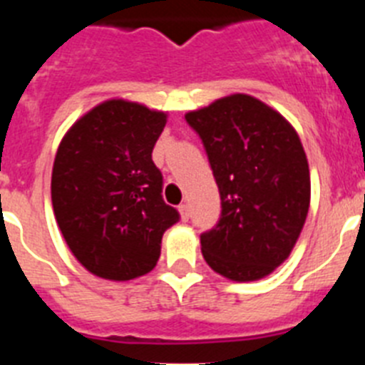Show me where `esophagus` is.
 Wrapping results in <instances>:
<instances>
[{"instance_id": "esophagus-1", "label": "esophagus", "mask_w": 365, "mask_h": 365, "mask_svg": "<svg viewBox=\"0 0 365 365\" xmlns=\"http://www.w3.org/2000/svg\"><path fill=\"white\" fill-rule=\"evenodd\" d=\"M179 214L182 221H188L190 219V206L188 205H180L179 206Z\"/></svg>"}]
</instances>
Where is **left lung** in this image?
<instances>
[{"instance_id": "left-lung-1", "label": "left lung", "mask_w": 365, "mask_h": 365, "mask_svg": "<svg viewBox=\"0 0 365 365\" xmlns=\"http://www.w3.org/2000/svg\"><path fill=\"white\" fill-rule=\"evenodd\" d=\"M205 144L221 195V217L201 235L202 257L232 282L276 270L299 237L311 175L298 133L283 115L235 93L185 115Z\"/></svg>"}]
</instances>
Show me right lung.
<instances>
[{
  "label": "right lung",
  "instance_id": "add662e5",
  "mask_svg": "<svg viewBox=\"0 0 365 365\" xmlns=\"http://www.w3.org/2000/svg\"><path fill=\"white\" fill-rule=\"evenodd\" d=\"M166 118L138 102L106 100L58 146L54 217L73 256L98 278L128 282L153 270L163 234L179 221L160 195L163 173L151 160Z\"/></svg>",
  "mask_w": 365,
  "mask_h": 365
}]
</instances>
